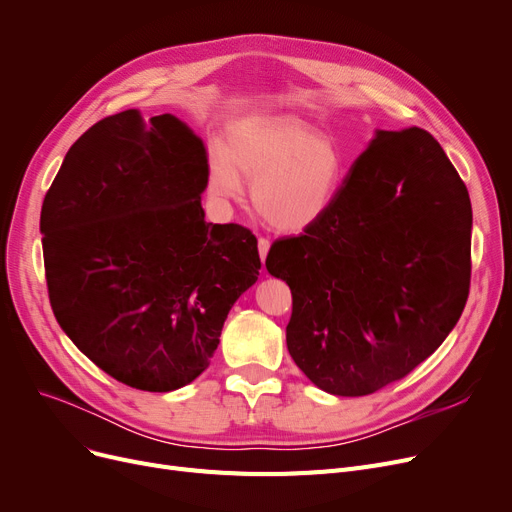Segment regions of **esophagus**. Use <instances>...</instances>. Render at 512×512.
I'll return each instance as SVG.
<instances>
[{
	"mask_svg": "<svg viewBox=\"0 0 512 512\" xmlns=\"http://www.w3.org/2000/svg\"><path fill=\"white\" fill-rule=\"evenodd\" d=\"M257 249H259V257H261V261H265L267 251H270V240L261 236V238L257 240Z\"/></svg>",
	"mask_w": 512,
	"mask_h": 512,
	"instance_id": "esophagus-1",
	"label": "esophagus"
}]
</instances>
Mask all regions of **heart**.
Returning <instances> with one entry per match:
<instances>
[{
  "instance_id": "obj_1",
  "label": "heart",
  "mask_w": 512,
  "mask_h": 512,
  "mask_svg": "<svg viewBox=\"0 0 512 512\" xmlns=\"http://www.w3.org/2000/svg\"><path fill=\"white\" fill-rule=\"evenodd\" d=\"M240 175L253 182V205L267 224L301 232L332 207L344 178V155L332 137L299 118H251L230 130L226 153H211V193L242 199Z\"/></svg>"
}]
</instances>
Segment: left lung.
I'll list each match as a JSON object with an SVG mask.
<instances>
[{
    "label": "left lung",
    "mask_w": 512,
    "mask_h": 512,
    "mask_svg": "<svg viewBox=\"0 0 512 512\" xmlns=\"http://www.w3.org/2000/svg\"><path fill=\"white\" fill-rule=\"evenodd\" d=\"M471 220L459 172L413 126L375 132L324 218L274 242L288 353L317 388L365 396L436 351L469 297Z\"/></svg>",
    "instance_id": "8db88e82"
}]
</instances>
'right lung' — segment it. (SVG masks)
Returning <instances> with one entry per match:
<instances>
[{"label": "right lung", "mask_w": 512, "mask_h": 512, "mask_svg": "<svg viewBox=\"0 0 512 512\" xmlns=\"http://www.w3.org/2000/svg\"><path fill=\"white\" fill-rule=\"evenodd\" d=\"M207 172L203 141L184 122L126 110L70 147L43 199L53 315L80 353L130 388L191 384L259 276L253 232L205 222Z\"/></svg>", "instance_id": "obj_1"}]
</instances>
